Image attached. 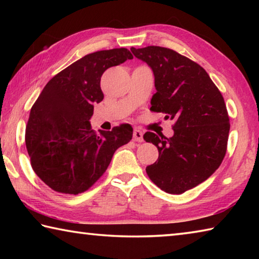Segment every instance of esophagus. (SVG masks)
Segmentation results:
<instances>
[{
    "label": "esophagus",
    "instance_id": "esophagus-1",
    "mask_svg": "<svg viewBox=\"0 0 259 259\" xmlns=\"http://www.w3.org/2000/svg\"><path fill=\"white\" fill-rule=\"evenodd\" d=\"M143 136H144V134H143L142 131H140V130H138V129L134 130V140H135V142H139V143H142L143 140H144Z\"/></svg>",
    "mask_w": 259,
    "mask_h": 259
}]
</instances>
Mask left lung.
<instances>
[{
    "label": "left lung",
    "instance_id": "left-lung-1",
    "mask_svg": "<svg viewBox=\"0 0 259 259\" xmlns=\"http://www.w3.org/2000/svg\"><path fill=\"white\" fill-rule=\"evenodd\" d=\"M131 52L154 74L151 111L175 120L172 137L144 135L159 150L146 172L162 191L182 194L208 179L224 159L230 133L224 98L199 64L176 51L151 46Z\"/></svg>",
    "mask_w": 259,
    "mask_h": 259
}]
</instances>
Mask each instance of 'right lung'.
Instances as JSON below:
<instances>
[{
	"label": "right lung",
	"mask_w": 259,
	"mask_h": 259,
	"mask_svg": "<svg viewBox=\"0 0 259 259\" xmlns=\"http://www.w3.org/2000/svg\"><path fill=\"white\" fill-rule=\"evenodd\" d=\"M133 58L124 48L94 52L43 88L30 109L25 140L34 172L54 191H87L106 171L114 152L133 138L130 124L99 133L90 124L94 105L104 99L103 73Z\"/></svg>",
	"instance_id": "right-lung-1"
}]
</instances>
